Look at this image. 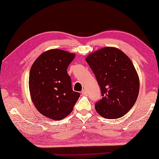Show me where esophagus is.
Wrapping results in <instances>:
<instances>
[{"label":"esophagus","mask_w":159,"mask_h":159,"mask_svg":"<svg viewBox=\"0 0 159 159\" xmlns=\"http://www.w3.org/2000/svg\"><path fill=\"white\" fill-rule=\"evenodd\" d=\"M82 95H86L87 94V91L85 90H83L82 91Z\"/></svg>","instance_id":"34e87169"}]
</instances>
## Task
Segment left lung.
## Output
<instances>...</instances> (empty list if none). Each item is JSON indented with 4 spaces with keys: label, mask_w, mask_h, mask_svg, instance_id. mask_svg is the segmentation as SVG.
<instances>
[{
    "label": "left lung",
    "mask_w": 159,
    "mask_h": 159,
    "mask_svg": "<svg viewBox=\"0 0 159 159\" xmlns=\"http://www.w3.org/2000/svg\"><path fill=\"white\" fill-rule=\"evenodd\" d=\"M101 88L103 98L95 108L103 118L115 119L127 114L135 103L140 80L130 58L117 48L105 47L85 58Z\"/></svg>",
    "instance_id": "obj_1"
}]
</instances>
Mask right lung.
I'll use <instances>...</instances> for the list:
<instances>
[{
  "mask_svg": "<svg viewBox=\"0 0 159 159\" xmlns=\"http://www.w3.org/2000/svg\"><path fill=\"white\" fill-rule=\"evenodd\" d=\"M75 54L61 49L41 53L32 65L29 89L32 103L43 116L61 120L72 111L80 93L71 89L67 67Z\"/></svg>",
  "mask_w": 159,
  "mask_h": 159,
  "instance_id": "1",
  "label": "right lung"
}]
</instances>
